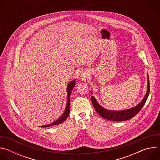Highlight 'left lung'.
Returning a JSON list of instances; mask_svg holds the SVG:
<instances>
[{
    "instance_id": "obj_1",
    "label": "left lung",
    "mask_w": 160,
    "mask_h": 160,
    "mask_svg": "<svg viewBox=\"0 0 160 160\" xmlns=\"http://www.w3.org/2000/svg\"><path fill=\"white\" fill-rule=\"evenodd\" d=\"M149 94V80L148 77V90H147L146 96H144V99L139 104L130 109H128L127 110H123V111L108 110L102 108L101 105H99L94 96L91 97V100H92V102L94 108H95L97 112L101 117L111 121L122 122V121H125V120L131 119L141 111V109L142 108V107L144 106V104L147 101Z\"/></svg>"
}]
</instances>
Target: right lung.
I'll use <instances>...</instances> for the list:
<instances>
[{
  "label": "right lung",
  "mask_w": 160,
  "mask_h": 160,
  "mask_svg": "<svg viewBox=\"0 0 160 160\" xmlns=\"http://www.w3.org/2000/svg\"><path fill=\"white\" fill-rule=\"evenodd\" d=\"M75 86V81L73 80L71 81L69 83L67 87V93H68V98H67V104H66V106L65 108V111L63 113V115L59 118L56 121H55L54 122L47 125H43V126H40V127H51V126H54L56 125H58L60 124L61 123H62L64 121L66 120V119L68 118V115L70 114V94L72 92V90H73V88H74V87Z\"/></svg>",
  "instance_id": "add662e5"
}]
</instances>
